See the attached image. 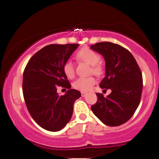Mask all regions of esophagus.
Returning <instances> with one entry per match:
<instances>
[{"label": "esophagus", "mask_w": 159, "mask_h": 159, "mask_svg": "<svg viewBox=\"0 0 159 159\" xmlns=\"http://www.w3.org/2000/svg\"><path fill=\"white\" fill-rule=\"evenodd\" d=\"M81 94L82 97H84L87 95V93H85V92H81Z\"/></svg>", "instance_id": "1"}]
</instances>
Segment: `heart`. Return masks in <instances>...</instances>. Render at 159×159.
<instances>
[{"mask_svg":"<svg viewBox=\"0 0 159 159\" xmlns=\"http://www.w3.org/2000/svg\"><path fill=\"white\" fill-rule=\"evenodd\" d=\"M77 58L82 61L87 63L92 66V71L97 75H101L104 72V67L102 64L99 63L101 60V55L99 53L88 47H84L80 49L77 52ZM64 74L66 77L72 78L75 75V69L73 62L71 60H67L64 63L63 66ZM96 83V79L93 76L89 77L78 78L74 82V87L80 91H88L92 89Z\"/></svg>","mask_w":159,"mask_h":159,"instance_id":"1","label":"heart"}]
</instances>
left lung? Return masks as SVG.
<instances>
[{"label":"left lung","mask_w":159,"mask_h":159,"mask_svg":"<svg viewBox=\"0 0 159 159\" xmlns=\"http://www.w3.org/2000/svg\"><path fill=\"white\" fill-rule=\"evenodd\" d=\"M90 48L104 58L106 73L101 89L112 93L105 98L96 93L97 102L91 110L104 124L117 127L130 118L140 104L143 87L142 74L133 55L121 46L100 42Z\"/></svg>","instance_id":"obj_1"}]
</instances>
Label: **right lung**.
<instances>
[{
	"label": "right lung",
	"mask_w": 159,
	"mask_h": 159,
	"mask_svg": "<svg viewBox=\"0 0 159 159\" xmlns=\"http://www.w3.org/2000/svg\"><path fill=\"white\" fill-rule=\"evenodd\" d=\"M78 44H50L40 49L28 61L23 75V94L34 121L48 131L63 129L70 121L73 104L81 93L71 84L63 70L64 63ZM58 86L66 87L64 96L57 93Z\"/></svg>",
	"instance_id": "1"
}]
</instances>
